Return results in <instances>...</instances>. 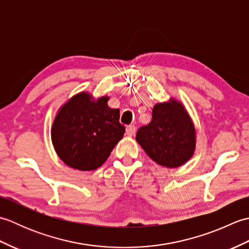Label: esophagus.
Returning <instances> with one entry per match:
<instances>
[{"mask_svg":"<svg viewBox=\"0 0 249 249\" xmlns=\"http://www.w3.org/2000/svg\"><path fill=\"white\" fill-rule=\"evenodd\" d=\"M136 131H137V128L135 125H129L126 127V135L127 136H130V137L134 136L136 134Z\"/></svg>","mask_w":249,"mask_h":249,"instance_id":"obj_1","label":"esophagus"}]
</instances>
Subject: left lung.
Segmentation results:
<instances>
[{
  "label": "left lung",
  "instance_id": "8db88e82",
  "mask_svg": "<svg viewBox=\"0 0 249 249\" xmlns=\"http://www.w3.org/2000/svg\"><path fill=\"white\" fill-rule=\"evenodd\" d=\"M136 140L158 165L177 168L193 156L196 131L183 105L171 99L154 106L152 121L138 129Z\"/></svg>",
  "mask_w": 249,
  "mask_h": 249
}]
</instances>
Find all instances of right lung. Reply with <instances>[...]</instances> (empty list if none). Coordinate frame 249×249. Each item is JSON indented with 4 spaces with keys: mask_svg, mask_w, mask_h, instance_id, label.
I'll return each mask as SVG.
<instances>
[{
    "mask_svg": "<svg viewBox=\"0 0 249 249\" xmlns=\"http://www.w3.org/2000/svg\"><path fill=\"white\" fill-rule=\"evenodd\" d=\"M108 99L93 102L91 95L80 93L61 108L52 125L51 138L66 165L81 171L95 170L122 139L125 127L120 123V110L109 108Z\"/></svg>",
    "mask_w": 249,
    "mask_h": 249,
    "instance_id": "add662e5",
    "label": "right lung"
}]
</instances>
